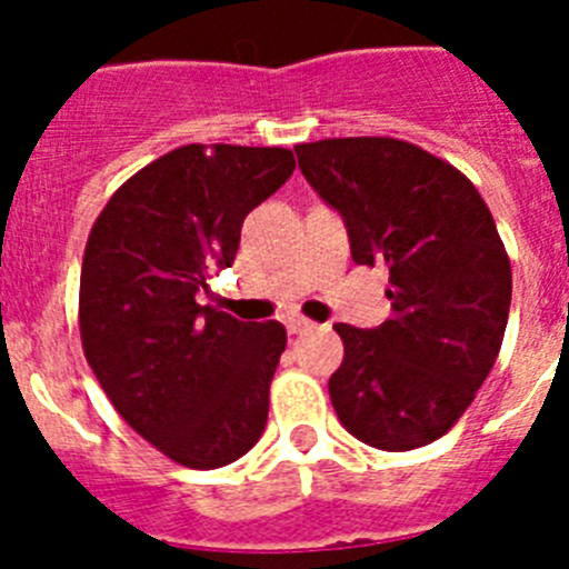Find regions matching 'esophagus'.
<instances>
[{
  "label": "esophagus",
  "mask_w": 569,
  "mask_h": 569,
  "mask_svg": "<svg viewBox=\"0 0 569 569\" xmlns=\"http://www.w3.org/2000/svg\"><path fill=\"white\" fill-rule=\"evenodd\" d=\"M308 330H313V321L305 319V316H293V319H288V333L290 336L308 333Z\"/></svg>",
  "instance_id": "1"
}]
</instances>
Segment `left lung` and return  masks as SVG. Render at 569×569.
<instances>
[{
    "mask_svg": "<svg viewBox=\"0 0 569 569\" xmlns=\"http://www.w3.org/2000/svg\"><path fill=\"white\" fill-rule=\"evenodd\" d=\"M310 188L345 219L356 264L390 270L393 319L333 325L345 361L330 401L350 436L401 453L445 436L496 365L512 273L479 190L387 136L296 144Z\"/></svg>",
    "mask_w": 569,
    "mask_h": 569,
    "instance_id": "obj_1",
    "label": "left lung"
}]
</instances>
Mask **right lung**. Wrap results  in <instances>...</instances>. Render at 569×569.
<instances>
[{"label":"right lung","instance_id":"right-lung-1","mask_svg":"<svg viewBox=\"0 0 569 569\" xmlns=\"http://www.w3.org/2000/svg\"><path fill=\"white\" fill-rule=\"evenodd\" d=\"M293 168L284 148L184 144L130 176L88 236L84 359L136 433L193 470L241 459L268 425L288 333L196 296L233 264L244 216Z\"/></svg>","mask_w":569,"mask_h":569}]
</instances>
